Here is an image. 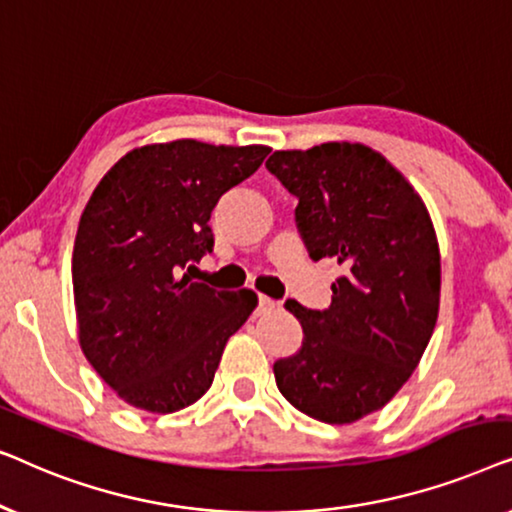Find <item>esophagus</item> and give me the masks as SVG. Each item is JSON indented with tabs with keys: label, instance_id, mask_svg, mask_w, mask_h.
<instances>
[{
	"label": "esophagus",
	"instance_id": "obj_1",
	"mask_svg": "<svg viewBox=\"0 0 512 512\" xmlns=\"http://www.w3.org/2000/svg\"><path fill=\"white\" fill-rule=\"evenodd\" d=\"M277 300H272V298H268V296H261L258 298V307H256V314L258 317H263V314H270V312H275L277 310Z\"/></svg>",
	"mask_w": 512,
	"mask_h": 512
}]
</instances>
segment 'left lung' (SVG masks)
<instances>
[{"label": "left lung", "instance_id": "8db88e82", "mask_svg": "<svg viewBox=\"0 0 512 512\" xmlns=\"http://www.w3.org/2000/svg\"><path fill=\"white\" fill-rule=\"evenodd\" d=\"M265 167L298 198L310 256L345 268L328 310L286 300L305 338L272 368L277 387L307 417L352 424L396 396L429 345L440 307L436 228L410 181L366 144L275 151Z\"/></svg>", "mask_w": 512, "mask_h": 512}]
</instances>
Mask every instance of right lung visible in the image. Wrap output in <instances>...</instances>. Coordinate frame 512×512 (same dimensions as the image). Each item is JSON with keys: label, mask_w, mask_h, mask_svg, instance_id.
I'll return each mask as SVG.
<instances>
[{"label": "right lung", "mask_w": 512, "mask_h": 512, "mask_svg": "<svg viewBox=\"0 0 512 512\" xmlns=\"http://www.w3.org/2000/svg\"><path fill=\"white\" fill-rule=\"evenodd\" d=\"M270 146L144 144L95 186L74 240L79 345L132 408L167 415L205 396L226 342L258 296L181 275L214 247L209 216Z\"/></svg>", "instance_id": "1"}]
</instances>
